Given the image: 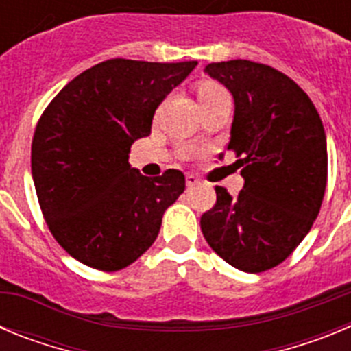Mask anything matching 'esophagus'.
<instances>
[{"instance_id":"esophagus-1","label":"esophagus","mask_w":351,"mask_h":351,"mask_svg":"<svg viewBox=\"0 0 351 351\" xmlns=\"http://www.w3.org/2000/svg\"><path fill=\"white\" fill-rule=\"evenodd\" d=\"M198 182H200V179L197 178V176H193V173H186V186H197Z\"/></svg>"}]
</instances>
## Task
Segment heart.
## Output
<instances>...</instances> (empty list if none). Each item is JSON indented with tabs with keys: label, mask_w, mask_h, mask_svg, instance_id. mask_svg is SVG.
<instances>
[{
	"label": "heart",
	"mask_w": 351,
	"mask_h": 351,
	"mask_svg": "<svg viewBox=\"0 0 351 351\" xmlns=\"http://www.w3.org/2000/svg\"><path fill=\"white\" fill-rule=\"evenodd\" d=\"M197 95H198V101L204 104V101H209L214 100V98H218V96L226 95L225 89L221 86H218L216 82H202L198 86L197 89Z\"/></svg>",
	"instance_id": "b5f03b06"
}]
</instances>
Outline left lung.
Instances as JSON below:
<instances>
[{"instance_id":"left-lung-1","label":"left lung","mask_w":351,"mask_h":351,"mask_svg":"<svg viewBox=\"0 0 351 351\" xmlns=\"http://www.w3.org/2000/svg\"><path fill=\"white\" fill-rule=\"evenodd\" d=\"M206 73L234 96L228 149L244 178L232 197L216 186L202 214L207 244L232 267L280 265L311 230L327 186V138L318 110L290 77L247 60L221 61Z\"/></svg>"}]
</instances>
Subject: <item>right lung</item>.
<instances>
[{"label": "right lung", "mask_w": 351, "mask_h": 351, "mask_svg": "<svg viewBox=\"0 0 351 351\" xmlns=\"http://www.w3.org/2000/svg\"><path fill=\"white\" fill-rule=\"evenodd\" d=\"M197 61L108 60L61 89L31 144V173L49 230L68 255L98 271L128 267L156 241L184 191L181 170L145 178L130 147L151 133L158 105Z\"/></svg>", "instance_id": "right-lung-1"}]
</instances>
